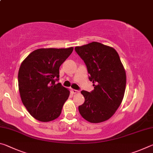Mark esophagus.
Instances as JSON below:
<instances>
[{
	"label": "esophagus",
	"mask_w": 153,
	"mask_h": 153,
	"mask_svg": "<svg viewBox=\"0 0 153 153\" xmlns=\"http://www.w3.org/2000/svg\"><path fill=\"white\" fill-rule=\"evenodd\" d=\"M71 92H72V93H73V94H77V93L79 92L78 90H75V89H71Z\"/></svg>",
	"instance_id": "34e87169"
}]
</instances>
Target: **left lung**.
I'll return each mask as SVG.
<instances>
[{
    "mask_svg": "<svg viewBox=\"0 0 153 153\" xmlns=\"http://www.w3.org/2000/svg\"><path fill=\"white\" fill-rule=\"evenodd\" d=\"M86 64L94 90L81 92L84 104L79 106L82 117L90 123H100L111 118L123 98L126 74L117 52L97 42L75 47Z\"/></svg>",
    "mask_w": 153,
    "mask_h": 153,
    "instance_id": "left-lung-1",
    "label": "left lung"
}]
</instances>
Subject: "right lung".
Listing matches in <instances>:
<instances>
[{
    "instance_id": "right-lung-1",
    "label": "right lung",
    "mask_w": 153,
    "mask_h": 153,
    "mask_svg": "<svg viewBox=\"0 0 153 153\" xmlns=\"http://www.w3.org/2000/svg\"><path fill=\"white\" fill-rule=\"evenodd\" d=\"M74 48H39L32 52L21 64L18 85L23 104L33 117L42 122L59 117L69 90L56 84L59 67Z\"/></svg>"
}]
</instances>
